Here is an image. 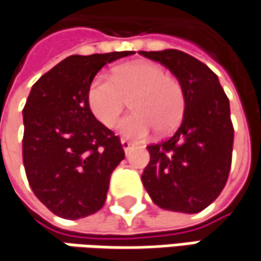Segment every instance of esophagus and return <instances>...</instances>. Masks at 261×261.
Wrapping results in <instances>:
<instances>
[{"mask_svg": "<svg viewBox=\"0 0 261 261\" xmlns=\"http://www.w3.org/2000/svg\"><path fill=\"white\" fill-rule=\"evenodd\" d=\"M121 147H123L124 153H126V154H129V153H130V150H132V147H134V144H132L130 141L121 140Z\"/></svg>", "mask_w": 261, "mask_h": 261, "instance_id": "obj_1", "label": "esophagus"}]
</instances>
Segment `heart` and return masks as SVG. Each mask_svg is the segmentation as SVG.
<instances>
[{
	"instance_id": "obj_1",
	"label": "heart",
	"mask_w": 261,
	"mask_h": 261,
	"mask_svg": "<svg viewBox=\"0 0 261 261\" xmlns=\"http://www.w3.org/2000/svg\"><path fill=\"white\" fill-rule=\"evenodd\" d=\"M129 99L134 113L120 121L119 132L132 140L148 137L153 129L159 135L172 132L186 111L181 83L166 75L162 66L150 62L116 66L111 79L95 75L86 93L90 113L107 127L117 123Z\"/></svg>"
}]
</instances>
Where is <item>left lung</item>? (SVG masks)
I'll return each mask as SVG.
<instances>
[{"label":"left lung","instance_id":"8db88e82","mask_svg":"<svg viewBox=\"0 0 261 261\" xmlns=\"http://www.w3.org/2000/svg\"><path fill=\"white\" fill-rule=\"evenodd\" d=\"M165 65L181 83L186 111L178 130L148 145L150 162L141 179L162 210L195 214L224 189L233 150L230 105L218 77L196 58L174 48L140 51Z\"/></svg>","mask_w":261,"mask_h":261}]
</instances>
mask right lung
<instances>
[{"instance_id": "obj_1", "label": "right lung", "mask_w": 261, "mask_h": 261, "mask_svg": "<svg viewBox=\"0 0 261 261\" xmlns=\"http://www.w3.org/2000/svg\"><path fill=\"white\" fill-rule=\"evenodd\" d=\"M134 55H72L32 86L23 107V166L53 214L77 220L105 203L110 177L124 159L120 138L90 113L86 93L103 65Z\"/></svg>"}]
</instances>
